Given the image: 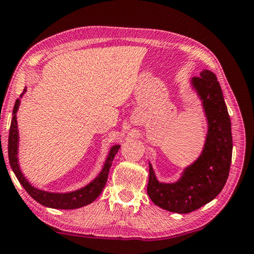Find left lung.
Wrapping results in <instances>:
<instances>
[{
  "instance_id": "left-lung-1",
  "label": "left lung",
  "mask_w": 254,
  "mask_h": 254,
  "mask_svg": "<svg viewBox=\"0 0 254 254\" xmlns=\"http://www.w3.org/2000/svg\"><path fill=\"white\" fill-rule=\"evenodd\" d=\"M192 81L203 100L208 120L202 155L174 184L159 183L149 164L147 193L150 199L164 210L180 214L197 210L220 194L228 180L232 159L230 116L216 75L210 70H203Z\"/></svg>"
}]
</instances>
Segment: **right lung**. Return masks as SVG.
<instances>
[{"mask_svg":"<svg viewBox=\"0 0 254 254\" xmlns=\"http://www.w3.org/2000/svg\"><path fill=\"white\" fill-rule=\"evenodd\" d=\"M20 101L17 99L15 101L14 109H13V117L11 122L10 127V134H8V161H10V165L12 167L13 172H14L15 176L21 183V185L25 189L26 192L35 201L42 204L44 206L52 207V208H62V210H72V208H78L90 204L95 201L98 197V195L101 193L102 189L105 188L107 179H108L109 168L113 165V161L115 155L120 148L119 145L114 146L110 149L109 156L107 158V162L105 164V167L97 179L79 190H75L72 193L66 194H55V193H48L44 190H40L38 189H34L33 186L29 184V182L25 180V177L22 175L20 171V167L17 165V123H16V111L19 108Z\"/></svg>","mask_w":254,"mask_h":254,"instance_id":"1","label":"right lung"}]
</instances>
